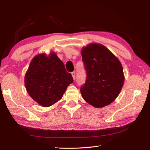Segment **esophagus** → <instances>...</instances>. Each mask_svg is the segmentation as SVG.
Instances as JSON below:
<instances>
[{
  "instance_id": "obj_1",
  "label": "esophagus",
  "mask_w": 150,
  "mask_h": 150,
  "mask_svg": "<svg viewBox=\"0 0 150 150\" xmlns=\"http://www.w3.org/2000/svg\"><path fill=\"white\" fill-rule=\"evenodd\" d=\"M71 74H72V78H73V79H74H74H75V72H72Z\"/></svg>"
}]
</instances>
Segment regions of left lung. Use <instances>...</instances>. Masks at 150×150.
I'll list each match as a JSON object with an SVG mask.
<instances>
[{
	"label": "left lung",
	"mask_w": 150,
	"mask_h": 150,
	"mask_svg": "<svg viewBox=\"0 0 150 150\" xmlns=\"http://www.w3.org/2000/svg\"><path fill=\"white\" fill-rule=\"evenodd\" d=\"M81 55L87 74L80 89L83 99L97 108L109 105L118 96L124 84L121 63L101 44L88 45L83 48Z\"/></svg>",
	"instance_id": "1"
}]
</instances>
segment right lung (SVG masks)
<instances>
[{"instance_id": "obj_1", "label": "right lung", "mask_w": 150, "mask_h": 150, "mask_svg": "<svg viewBox=\"0 0 150 150\" xmlns=\"http://www.w3.org/2000/svg\"><path fill=\"white\" fill-rule=\"evenodd\" d=\"M73 82L60 59L54 52L41 54L32 59L25 75V86L29 96L44 107L59 101L67 86Z\"/></svg>"}]
</instances>
